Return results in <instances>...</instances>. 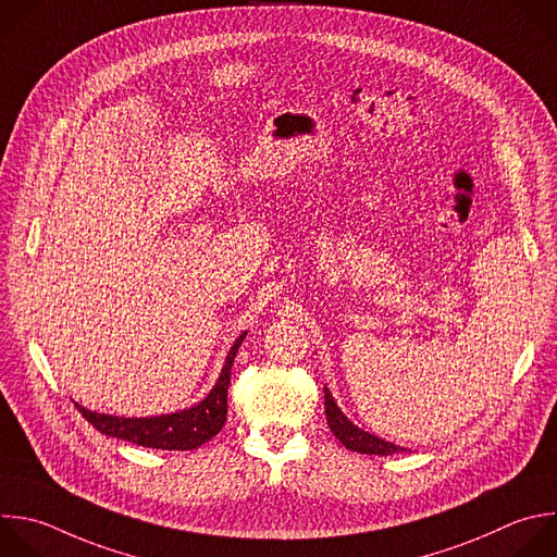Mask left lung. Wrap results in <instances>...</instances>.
Segmentation results:
<instances>
[{"mask_svg":"<svg viewBox=\"0 0 557 557\" xmlns=\"http://www.w3.org/2000/svg\"><path fill=\"white\" fill-rule=\"evenodd\" d=\"M325 394V418H327V426L330 431L334 433V437L347 448V450H354V453H362V455H396V453H403L407 448L403 446H396L392 442H385L372 433H367L358 426H354L345 413L336 407L332 394L327 392V387L323 389Z\"/></svg>","mask_w":557,"mask_h":557,"instance_id":"left-lung-1","label":"left lung"}]
</instances>
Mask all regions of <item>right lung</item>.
Here are the masks:
<instances>
[{"label":"right lung","mask_w":557,"mask_h":557,"mask_svg":"<svg viewBox=\"0 0 557 557\" xmlns=\"http://www.w3.org/2000/svg\"><path fill=\"white\" fill-rule=\"evenodd\" d=\"M247 332H243L236 343L232 345L223 372L214 385V389L201 400L199 405L170 413V416H154V418H117L107 413H96L78 403L76 409L83 418L98 429L102 435L117 437L124 442H133L144 448H159V450H195L210 442L214 435L221 433L227 420V389L232 381V364L240 343L245 341Z\"/></svg>","instance_id":"obj_1"}]
</instances>
